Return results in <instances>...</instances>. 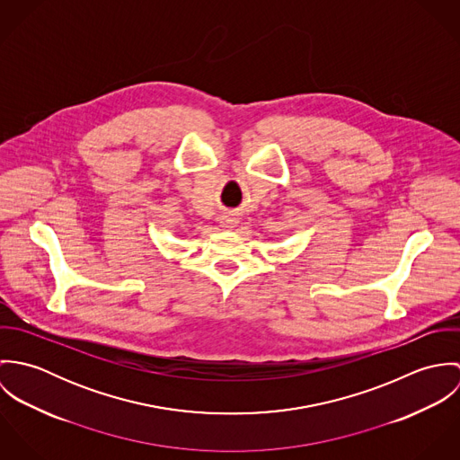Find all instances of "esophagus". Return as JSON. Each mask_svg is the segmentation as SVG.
<instances>
[{"instance_id":"1","label":"esophagus","mask_w":460,"mask_h":460,"mask_svg":"<svg viewBox=\"0 0 460 460\" xmlns=\"http://www.w3.org/2000/svg\"><path fill=\"white\" fill-rule=\"evenodd\" d=\"M237 223H239V219H237L234 214H226V216H223V217H221V226H223L225 230H232V228H235V226H237Z\"/></svg>"}]
</instances>
